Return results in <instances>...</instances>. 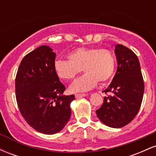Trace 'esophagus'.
<instances>
[{
    "mask_svg": "<svg viewBox=\"0 0 156 156\" xmlns=\"http://www.w3.org/2000/svg\"><path fill=\"white\" fill-rule=\"evenodd\" d=\"M88 94H76V98H83V97H86L87 96Z\"/></svg>",
    "mask_w": 156,
    "mask_h": 156,
    "instance_id": "obj_1",
    "label": "esophagus"
}]
</instances>
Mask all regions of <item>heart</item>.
Wrapping results in <instances>:
<instances>
[{
	"instance_id": "1",
	"label": "heart",
	"mask_w": 156,
	"mask_h": 156,
	"mask_svg": "<svg viewBox=\"0 0 156 156\" xmlns=\"http://www.w3.org/2000/svg\"><path fill=\"white\" fill-rule=\"evenodd\" d=\"M69 61L58 59L54 71L62 80H71L81 72L85 74L69 86L72 92H85L94 88L98 81L105 83L114 76L116 58L112 51L98 48H79L67 55Z\"/></svg>"
}]
</instances>
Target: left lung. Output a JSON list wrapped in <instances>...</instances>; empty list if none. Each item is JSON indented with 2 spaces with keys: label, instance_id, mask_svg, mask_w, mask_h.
I'll use <instances>...</instances> for the list:
<instances>
[{
  "label": "left lung",
  "instance_id": "left-lung-1",
  "mask_svg": "<svg viewBox=\"0 0 156 156\" xmlns=\"http://www.w3.org/2000/svg\"><path fill=\"white\" fill-rule=\"evenodd\" d=\"M117 69L112 83L103 92L112 93L104 97L103 103L96 111L103 124L120 128L130 123L136 116L144 91L140 63L136 55L129 48L116 44L114 49Z\"/></svg>",
  "mask_w": 156,
  "mask_h": 156
}]
</instances>
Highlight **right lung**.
I'll use <instances>...</instances> for the list:
<instances>
[{
    "label": "right lung",
    "mask_w": 156,
    "mask_h": 156,
    "mask_svg": "<svg viewBox=\"0 0 156 156\" xmlns=\"http://www.w3.org/2000/svg\"><path fill=\"white\" fill-rule=\"evenodd\" d=\"M55 58L49 46L37 48L23 58L15 79L20 112L30 126L44 134L63 129L75 100L74 94H63L66 88L54 71Z\"/></svg>",
    "instance_id": "add662e5"
}]
</instances>
